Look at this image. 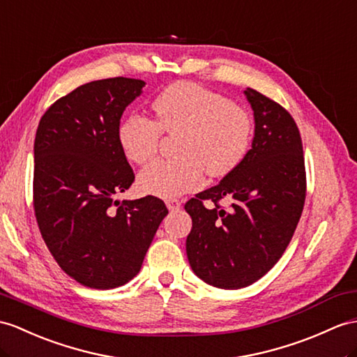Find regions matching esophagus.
<instances>
[{"label":"esophagus","mask_w":357,"mask_h":357,"mask_svg":"<svg viewBox=\"0 0 357 357\" xmlns=\"http://www.w3.org/2000/svg\"><path fill=\"white\" fill-rule=\"evenodd\" d=\"M167 207L169 208L171 212H174V211H178V208L181 207V203L178 202V199H176V198H169V199H167Z\"/></svg>","instance_id":"1"}]
</instances>
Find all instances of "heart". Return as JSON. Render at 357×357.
Segmentation results:
<instances>
[{
    "mask_svg": "<svg viewBox=\"0 0 357 357\" xmlns=\"http://www.w3.org/2000/svg\"><path fill=\"white\" fill-rule=\"evenodd\" d=\"M153 121L130 115L118 128V142L126 158L149 162L158 153L160 132L181 133L178 160H158L144 168L137 186L144 194L162 198L190 192L203 185L204 171L224 177L244 160L253 123L245 110L224 95L194 83H176L151 102Z\"/></svg>",
    "mask_w": 357,
    "mask_h": 357,
    "instance_id": "obj_1",
    "label": "heart"
}]
</instances>
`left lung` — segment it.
<instances>
[{
    "label": "left lung",
    "mask_w": 357,
    "mask_h": 357,
    "mask_svg": "<svg viewBox=\"0 0 357 357\" xmlns=\"http://www.w3.org/2000/svg\"><path fill=\"white\" fill-rule=\"evenodd\" d=\"M255 137L244 160L218 185L190 198L186 253L192 271L215 288L241 289L271 269L297 229L306 198L298 127L280 104L247 88ZM229 197L225 211L218 206ZM204 199L215 206L204 207Z\"/></svg>",
    "instance_id": "obj_1"
}]
</instances>
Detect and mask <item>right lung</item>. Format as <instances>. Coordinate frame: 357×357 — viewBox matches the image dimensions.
<instances>
[{
  "label": "right lung",
  "mask_w": 357,
  "mask_h": 357,
  "mask_svg": "<svg viewBox=\"0 0 357 357\" xmlns=\"http://www.w3.org/2000/svg\"><path fill=\"white\" fill-rule=\"evenodd\" d=\"M144 80L86 83L57 100L34 139V213L59 266L83 286L113 289L139 273L168 208L160 198L116 197L135 174L118 142L121 116Z\"/></svg>",
  "instance_id": "add662e5"
}]
</instances>
